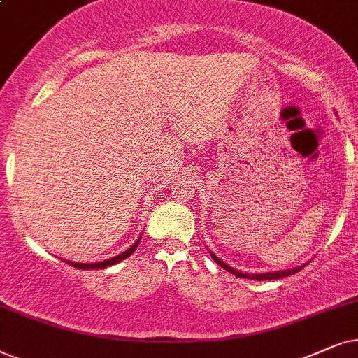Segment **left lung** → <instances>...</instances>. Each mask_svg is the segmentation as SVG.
Instances as JSON below:
<instances>
[{
    "instance_id": "left-lung-1",
    "label": "left lung",
    "mask_w": 358,
    "mask_h": 358,
    "mask_svg": "<svg viewBox=\"0 0 358 358\" xmlns=\"http://www.w3.org/2000/svg\"><path fill=\"white\" fill-rule=\"evenodd\" d=\"M213 255V254H211ZM213 259L216 260L217 265H221L224 270L231 271V273H234L236 276H241V278H252V280H276V278H285V276H289V275H294L296 271H299L303 268V266H298V268H293V270H287V271H275V273H260V275H247V273H241V271H237L232 268V266H229L224 264V262H221L217 259L216 255H213Z\"/></svg>"
}]
</instances>
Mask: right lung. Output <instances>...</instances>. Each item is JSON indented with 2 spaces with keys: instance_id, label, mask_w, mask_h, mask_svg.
<instances>
[{
  "instance_id": "right-lung-1",
  "label": "right lung",
  "mask_w": 358,
  "mask_h": 358,
  "mask_svg": "<svg viewBox=\"0 0 358 358\" xmlns=\"http://www.w3.org/2000/svg\"><path fill=\"white\" fill-rule=\"evenodd\" d=\"M137 245H139V241H137L136 244L132 245V247H129V249H127L126 252H122V254H119L117 257H113V259L104 260V262H98V264H78V262H69V260H64V262H66V264L71 265V266H76V268H80V270L106 268V266H111V265H114V264H117V262L127 259V257H129V255L132 254V252H134V250L137 249Z\"/></svg>"
}]
</instances>
